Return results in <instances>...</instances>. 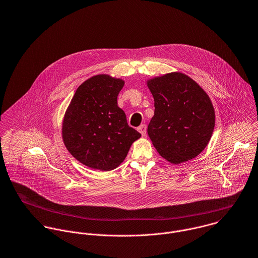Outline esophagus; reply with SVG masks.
<instances>
[{
  "mask_svg": "<svg viewBox=\"0 0 258 258\" xmlns=\"http://www.w3.org/2000/svg\"><path fill=\"white\" fill-rule=\"evenodd\" d=\"M137 130L141 133V135L142 136H146V131H147V126L145 125V124H142V125H140L138 128H137Z\"/></svg>",
  "mask_w": 258,
  "mask_h": 258,
  "instance_id": "obj_1",
  "label": "esophagus"
}]
</instances>
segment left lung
<instances>
[{"label": "left lung", "mask_w": 258, "mask_h": 258, "mask_svg": "<svg viewBox=\"0 0 258 258\" xmlns=\"http://www.w3.org/2000/svg\"><path fill=\"white\" fill-rule=\"evenodd\" d=\"M147 86L155 101L147 129L154 147L172 164L196 158L215 128V109L207 92L182 73L148 79Z\"/></svg>", "instance_id": "obj_1"}]
</instances>
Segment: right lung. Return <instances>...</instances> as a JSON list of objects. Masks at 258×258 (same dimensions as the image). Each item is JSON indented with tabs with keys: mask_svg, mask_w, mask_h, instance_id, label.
Returning a JSON list of instances; mask_svg holds the SVG:
<instances>
[{
	"mask_svg": "<svg viewBox=\"0 0 258 258\" xmlns=\"http://www.w3.org/2000/svg\"><path fill=\"white\" fill-rule=\"evenodd\" d=\"M124 80L108 74L94 75L81 83L66 111L61 135L69 152L94 170L111 171L126 158L141 134L127 123L117 104Z\"/></svg>",
	"mask_w": 258,
	"mask_h": 258,
	"instance_id": "obj_1",
	"label": "right lung"
}]
</instances>
